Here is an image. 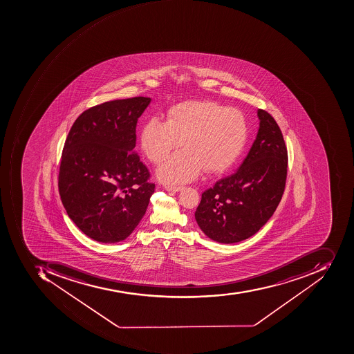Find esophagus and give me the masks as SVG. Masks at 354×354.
<instances>
[{"instance_id":"esophagus-1","label":"esophagus","mask_w":354,"mask_h":354,"mask_svg":"<svg viewBox=\"0 0 354 354\" xmlns=\"http://www.w3.org/2000/svg\"><path fill=\"white\" fill-rule=\"evenodd\" d=\"M165 188H166L168 192H174V193H176V192H180V190L183 188V186L167 185Z\"/></svg>"}]
</instances>
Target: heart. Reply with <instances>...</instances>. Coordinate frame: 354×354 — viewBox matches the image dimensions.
Listing matches in <instances>:
<instances>
[{
    "instance_id": "heart-1",
    "label": "heart",
    "mask_w": 354,
    "mask_h": 354,
    "mask_svg": "<svg viewBox=\"0 0 354 354\" xmlns=\"http://www.w3.org/2000/svg\"><path fill=\"white\" fill-rule=\"evenodd\" d=\"M248 140V122L236 109L211 101H188L171 109L167 122L151 118L142 128L140 143L151 162L159 164L182 141L184 149L159 166L167 184L196 180L203 170L221 172L240 156Z\"/></svg>"
}]
</instances>
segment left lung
I'll list each match as a JSON object with an SVG mask.
<instances>
[{"label": "left lung", "mask_w": 354, "mask_h": 354, "mask_svg": "<svg viewBox=\"0 0 354 354\" xmlns=\"http://www.w3.org/2000/svg\"><path fill=\"white\" fill-rule=\"evenodd\" d=\"M257 139L238 170L205 190L195 212L200 230L220 243L257 234L272 216L286 188L288 149L268 112L257 111Z\"/></svg>", "instance_id": "obj_1"}]
</instances>
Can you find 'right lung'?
Masks as SVG:
<instances>
[{
	"label": "right lung",
	"instance_id": "add662e5",
	"mask_svg": "<svg viewBox=\"0 0 354 354\" xmlns=\"http://www.w3.org/2000/svg\"><path fill=\"white\" fill-rule=\"evenodd\" d=\"M151 97L95 105L72 126L62 151L58 187L68 217L91 239L122 241L147 212L155 184L136 147L138 118Z\"/></svg>",
	"mask_w": 354,
	"mask_h": 354
}]
</instances>
